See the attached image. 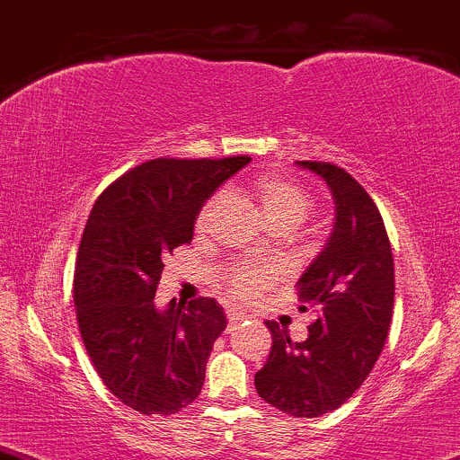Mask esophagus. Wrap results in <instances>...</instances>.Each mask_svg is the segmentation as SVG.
Here are the masks:
<instances>
[{
	"instance_id": "34e87169",
	"label": "esophagus",
	"mask_w": 460,
	"mask_h": 460,
	"mask_svg": "<svg viewBox=\"0 0 460 460\" xmlns=\"http://www.w3.org/2000/svg\"><path fill=\"white\" fill-rule=\"evenodd\" d=\"M226 316H229V323L231 324H237V323L246 321V316H243V314H240V312H229V314H226Z\"/></svg>"
}]
</instances>
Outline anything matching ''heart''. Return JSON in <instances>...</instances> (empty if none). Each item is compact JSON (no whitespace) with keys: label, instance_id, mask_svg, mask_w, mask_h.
<instances>
[{"label":"heart","instance_id":"b5f03b06","mask_svg":"<svg viewBox=\"0 0 460 460\" xmlns=\"http://www.w3.org/2000/svg\"><path fill=\"white\" fill-rule=\"evenodd\" d=\"M252 195L263 208L265 217L273 226L278 225H301L312 210V197L304 187L293 180L278 176V173H263L252 182ZM225 206V195L214 193L201 203L195 217V234L208 235L217 223L220 210ZM223 287L237 299H252L273 282V270L259 261H240L226 267L220 276Z\"/></svg>","mask_w":460,"mask_h":460}]
</instances>
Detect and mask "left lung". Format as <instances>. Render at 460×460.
<instances>
[{
	"instance_id": "8db88e82",
	"label": "left lung",
	"mask_w": 460,
	"mask_h": 460,
	"mask_svg": "<svg viewBox=\"0 0 460 460\" xmlns=\"http://www.w3.org/2000/svg\"><path fill=\"white\" fill-rule=\"evenodd\" d=\"M333 195L335 223L297 282L301 310L316 321L304 341L267 321L271 350L254 376L259 397L284 414L316 418L340 408L371 374L394 304V265L385 220L367 190L333 163L297 161Z\"/></svg>"
}]
</instances>
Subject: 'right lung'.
<instances>
[{"label": "right lung", "mask_w": 460, "mask_h": 460, "mask_svg": "<svg viewBox=\"0 0 460 460\" xmlns=\"http://www.w3.org/2000/svg\"><path fill=\"white\" fill-rule=\"evenodd\" d=\"M248 161H146L89 214L74 270L78 329L108 391L139 414L170 416L199 397L223 307L199 297L161 312L155 293L167 254L193 240L201 203Z\"/></svg>", "instance_id": "obj_1"}]
</instances>
